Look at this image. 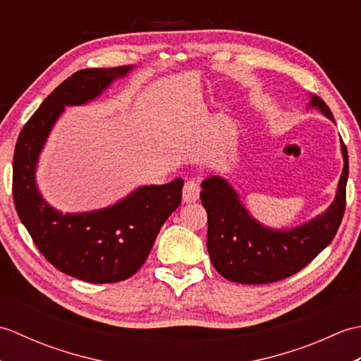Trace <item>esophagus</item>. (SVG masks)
<instances>
[{"mask_svg":"<svg viewBox=\"0 0 361 361\" xmlns=\"http://www.w3.org/2000/svg\"><path fill=\"white\" fill-rule=\"evenodd\" d=\"M200 198V185L195 180H188L183 188V202L194 203Z\"/></svg>","mask_w":361,"mask_h":361,"instance_id":"obj_1","label":"esophagus"}]
</instances>
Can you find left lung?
I'll return each mask as SVG.
<instances>
[{
	"instance_id": "8db88e82",
	"label": "left lung",
	"mask_w": 361,
	"mask_h": 361,
	"mask_svg": "<svg viewBox=\"0 0 361 361\" xmlns=\"http://www.w3.org/2000/svg\"><path fill=\"white\" fill-rule=\"evenodd\" d=\"M307 109H317L334 122L323 99L310 94ZM343 172L334 202L302 225L276 229L260 224L240 202L237 190L220 175L202 183V203L208 212L206 247L214 268L225 279L239 283H270L298 273L310 264L338 231L344 206L349 161L341 140Z\"/></svg>"
}]
</instances>
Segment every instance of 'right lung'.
I'll return each instance as SVG.
<instances>
[{
  "label": "right lung",
  "instance_id": "obj_1",
  "mask_svg": "<svg viewBox=\"0 0 361 361\" xmlns=\"http://www.w3.org/2000/svg\"><path fill=\"white\" fill-rule=\"evenodd\" d=\"M133 65L90 68L44 99L23 127L13 153V203L37 248L62 273L93 283L128 279L145 262L161 226L181 203L185 181L140 186L106 208L66 212L44 200L37 186L38 158L65 106L94 101Z\"/></svg>",
  "mask_w": 361,
  "mask_h": 361
}]
</instances>
